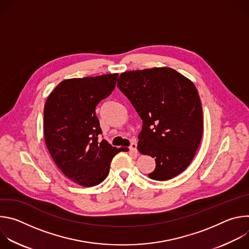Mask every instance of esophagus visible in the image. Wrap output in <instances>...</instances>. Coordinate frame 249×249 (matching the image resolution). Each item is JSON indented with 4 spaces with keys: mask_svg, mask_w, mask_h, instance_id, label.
Segmentation results:
<instances>
[{
    "mask_svg": "<svg viewBox=\"0 0 249 249\" xmlns=\"http://www.w3.org/2000/svg\"><path fill=\"white\" fill-rule=\"evenodd\" d=\"M129 150H130L131 153H134L135 155H137V154H138V151H137V144H136V143H132V144L130 145V147H129Z\"/></svg>",
    "mask_w": 249,
    "mask_h": 249,
    "instance_id": "1",
    "label": "esophagus"
}]
</instances>
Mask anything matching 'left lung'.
Listing matches in <instances>:
<instances>
[{"label": "left lung", "instance_id": "obj_1", "mask_svg": "<svg viewBox=\"0 0 249 249\" xmlns=\"http://www.w3.org/2000/svg\"><path fill=\"white\" fill-rule=\"evenodd\" d=\"M117 88L143 121L138 151L156 160L152 179L164 181L184 171L203 135L198 90L185 76L168 67L128 71Z\"/></svg>", "mask_w": 249, "mask_h": 249}]
</instances>
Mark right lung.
<instances>
[{
	"mask_svg": "<svg viewBox=\"0 0 249 249\" xmlns=\"http://www.w3.org/2000/svg\"><path fill=\"white\" fill-rule=\"evenodd\" d=\"M118 74L62 81L48 95L44 106V139L59 169L70 180L91 187L107 176L119 152L99 141L102 131L95 114L100 100L113 91Z\"/></svg>",
	"mask_w": 249,
	"mask_h": 249,
	"instance_id": "obj_1",
	"label": "right lung"
}]
</instances>
